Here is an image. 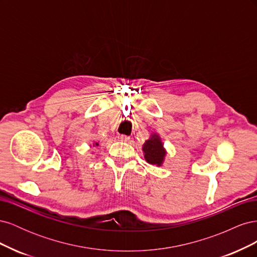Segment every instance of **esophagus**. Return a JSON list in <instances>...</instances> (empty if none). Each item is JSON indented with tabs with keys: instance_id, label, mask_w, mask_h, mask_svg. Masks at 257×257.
<instances>
[{
	"instance_id": "esophagus-1",
	"label": "esophagus",
	"mask_w": 257,
	"mask_h": 257,
	"mask_svg": "<svg viewBox=\"0 0 257 257\" xmlns=\"http://www.w3.org/2000/svg\"><path fill=\"white\" fill-rule=\"evenodd\" d=\"M118 138H119V141H121V142H127L128 139H130V137L128 136H126V135H119L118 136Z\"/></svg>"
}]
</instances>
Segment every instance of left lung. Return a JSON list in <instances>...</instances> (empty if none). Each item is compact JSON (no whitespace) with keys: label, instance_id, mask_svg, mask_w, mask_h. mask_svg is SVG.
<instances>
[{"label":"left lung","instance_id":"obj_1","mask_svg":"<svg viewBox=\"0 0 257 257\" xmlns=\"http://www.w3.org/2000/svg\"><path fill=\"white\" fill-rule=\"evenodd\" d=\"M143 151L145 152V159L150 164L160 166L165 157V150L163 149V145L159 136L153 135L149 141H147L143 146Z\"/></svg>","mask_w":257,"mask_h":257}]
</instances>
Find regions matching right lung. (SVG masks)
Segmentation results:
<instances>
[{"instance_id":"right-lung-1","label":"right lung","mask_w":257,"mask_h":257,"mask_svg":"<svg viewBox=\"0 0 257 257\" xmlns=\"http://www.w3.org/2000/svg\"><path fill=\"white\" fill-rule=\"evenodd\" d=\"M95 145H96V146H98V144H95Z\"/></svg>"}]
</instances>
